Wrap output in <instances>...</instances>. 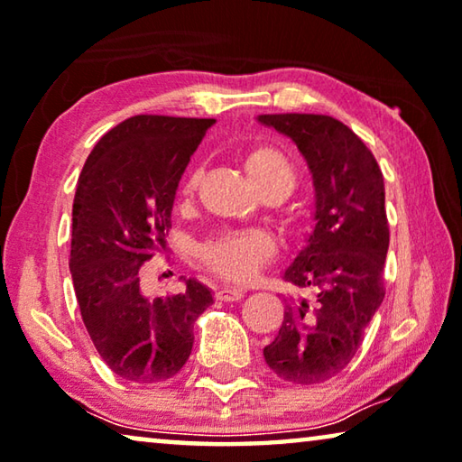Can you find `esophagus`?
<instances>
[{
    "mask_svg": "<svg viewBox=\"0 0 462 462\" xmlns=\"http://www.w3.org/2000/svg\"><path fill=\"white\" fill-rule=\"evenodd\" d=\"M241 297H244V291L241 289L225 287V289L217 291V300H221V301H239Z\"/></svg>",
    "mask_w": 462,
    "mask_h": 462,
    "instance_id": "obj_1",
    "label": "esophagus"
}]
</instances>
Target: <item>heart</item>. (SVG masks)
Returning a JSON list of instances; mask_svg holds the SVG:
<instances>
[{
  "mask_svg": "<svg viewBox=\"0 0 462 462\" xmlns=\"http://www.w3.org/2000/svg\"><path fill=\"white\" fill-rule=\"evenodd\" d=\"M244 162L247 173L252 175L255 186L260 188L262 196L271 202H281L293 191L297 181V171L293 162L281 148L273 144H254L245 151ZM202 171L194 169L186 175L180 188V200L188 204L194 200L198 188H200ZM287 221L297 223L293 210L287 212ZM276 255V241L271 233L250 229V231H223L218 236L202 241L198 245V260L218 279L226 282L254 281L262 268L271 264Z\"/></svg>",
  "mask_w": 462,
  "mask_h": 462,
  "instance_id": "obj_1",
  "label": "heart"
}]
</instances>
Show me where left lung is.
<instances>
[{"instance_id":"8db88e82","label":"left lung","mask_w":462,"mask_h":462,"mask_svg":"<svg viewBox=\"0 0 462 462\" xmlns=\"http://www.w3.org/2000/svg\"><path fill=\"white\" fill-rule=\"evenodd\" d=\"M258 119L295 142L316 188L314 233L285 273L291 285L314 291V300L287 303L264 359L282 380L320 384L349 365L384 300V175L364 140L335 117L271 113Z\"/></svg>"}]
</instances>
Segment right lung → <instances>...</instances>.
Masks as SVG:
<instances>
[{
  "mask_svg": "<svg viewBox=\"0 0 462 462\" xmlns=\"http://www.w3.org/2000/svg\"><path fill=\"white\" fill-rule=\"evenodd\" d=\"M212 124L127 117L97 142L78 177L69 273L92 345L124 380L173 378L191 353L194 322L212 303L194 279L177 295L142 293V266L165 247L177 186Z\"/></svg>",
  "mask_w": 462,
  "mask_h": 462,
  "instance_id": "obj_1",
  "label": "right lung"
}]
</instances>
